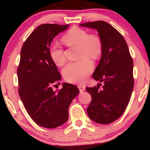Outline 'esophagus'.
Listing matches in <instances>:
<instances>
[{
    "label": "esophagus",
    "instance_id": "1",
    "mask_svg": "<svg viewBox=\"0 0 150 150\" xmlns=\"http://www.w3.org/2000/svg\"><path fill=\"white\" fill-rule=\"evenodd\" d=\"M77 87H78V88H79V89H80V91L81 92H83V91H85V86L84 85H79L78 86H77Z\"/></svg>",
    "mask_w": 150,
    "mask_h": 150
}]
</instances>
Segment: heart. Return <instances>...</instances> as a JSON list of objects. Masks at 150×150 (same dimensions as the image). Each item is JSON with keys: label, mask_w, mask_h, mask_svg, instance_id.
Listing matches in <instances>:
<instances>
[{"label": "heart", "mask_w": 150, "mask_h": 150, "mask_svg": "<svg viewBox=\"0 0 150 150\" xmlns=\"http://www.w3.org/2000/svg\"><path fill=\"white\" fill-rule=\"evenodd\" d=\"M62 42L68 47L78 46L79 61L68 63L63 68V77L70 83H82L92 72L94 65L90 59L97 60L103 50V42L97 34H89L88 31L74 27L62 37ZM49 56L53 63L61 67L66 61L64 49L58 44H53L49 49Z\"/></svg>", "instance_id": "obj_1"}]
</instances>
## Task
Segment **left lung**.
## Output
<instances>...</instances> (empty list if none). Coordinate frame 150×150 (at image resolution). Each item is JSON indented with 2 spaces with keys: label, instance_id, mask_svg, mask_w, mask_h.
<instances>
[{
  "label": "left lung",
  "instance_id": "1",
  "mask_svg": "<svg viewBox=\"0 0 150 150\" xmlns=\"http://www.w3.org/2000/svg\"><path fill=\"white\" fill-rule=\"evenodd\" d=\"M80 25L97 30L103 42L100 61L92 77L104 85L101 90V83L86 87L92 97L87 114L96 123L109 124L120 118L130 101L134 87L133 61L124 38L110 24L94 21Z\"/></svg>",
  "mask_w": 150,
  "mask_h": 150
}]
</instances>
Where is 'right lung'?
<instances>
[{"label": "right lung", "mask_w": 150, "mask_h": 150, "mask_svg": "<svg viewBox=\"0 0 150 150\" xmlns=\"http://www.w3.org/2000/svg\"><path fill=\"white\" fill-rule=\"evenodd\" d=\"M69 25L43 24L24 43L18 68L19 95L32 120L40 126L54 128L64 124L68 108L80 91L77 86L63 83L53 91L52 86L61 75L49 56L53 39Z\"/></svg>", "instance_id": "1"}]
</instances>
